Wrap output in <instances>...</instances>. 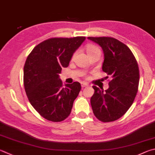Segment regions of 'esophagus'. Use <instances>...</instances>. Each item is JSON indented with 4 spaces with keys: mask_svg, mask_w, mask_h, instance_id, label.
<instances>
[{
    "mask_svg": "<svg viewBox=\"0 0 155 155\" xmlns=\"http://www.w3.org/2000/svg\"><path fill=\"white\" fill-rule=\"evenodd\" d=\"M88 86H89L88 84L86 83H81V87H82V88H84V87H86Z\"/></svg>",
    "mask_w": 155,
    "mask_h": 155,
    "instance_id": "esophagus-1",
    "label": "esophagus"
}]
</instances>
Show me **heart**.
<instances>
[{
	"instance_id": "heart-1",
	"label": "heart",
	"mask_w": 155,
	"mask_h": 155,
	"mask_svg": "<svg viewBox=\"0 0 155 155\" xmlns=\"http://www.w3.org/2000/svg\"><path fill=\"white\" fill-rule=\"evenodd\" d=\"M97 51H100V49L95 45H89L87 47V52L89 55H91L92 53Z\"/></svg>"
}]
</instances>
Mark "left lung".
Returning <instances> with one entry per match:
<instances>
[{
	"label": "left lung",
	"mask_w": 155,
	"mask_h": 155,
	"mask_svg": "<svg viewBox=\"0 0 155 155\" xmlns=\"http://www.w3.org/2000/svg\"><path fill=\"white\" fill-rule=\"evenodd\" d=\"M100 45L104 53L102 71L112 78L109 88L104 91L93 86L94 94L91 105L95 117L102 122L114 121L123 116L133 104L140 81L137 60L129 47L117 39L103 37H88Z\"/></svg>",
	"instance_id": "left-lung-1"
}]
</instances>
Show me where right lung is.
Segmentation results:
<instances>
[{
	"label": "right lung",
	"instance_id": "1",
	"mask_svg": "<svg viewBox=\"0 0 155 155\" xmlns=\"http://www.w3.org/2000/svg\"><path fill=\"white\" fill-rule=\"evenodd\" d=\"M85 40V36L47 39L26 59L24 85L27 97L38 113L50 121L65 120L81 91L78 82L64 87L59 74L68 66L73 53Z\"/></svg>",
	"mask_w": 155,
	"mask_h": 155
}]
</instances>
